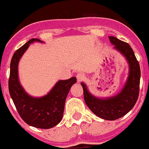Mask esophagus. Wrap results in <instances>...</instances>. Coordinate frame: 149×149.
Returning <instances> with one entry per match:
<instances>
[{
    "label": "esophagus",
    "instance_id": "1",
    "mask_svg": "<svg viewBox=\"0 0 149 149\" xmlns=\"http://www.w3.org/2000/svg\"><path fill=\"white\" fill-rule=\"evenodd\" d=\"M76 77H77V82H82V81H85V79H86V76L83 73H78Z\"/></svg>",
    "mask_w": 149,
    "mask_h": 149
}]
</instances>
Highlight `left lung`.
Listing matches in <instances>:
<instances>
[{
  "label": "left lung",
  "mask_w": 149,
  "mask_h": 149,
  "mask_svg": "<svg viewBox=\"0 0 149 149\" xmlns=\"http://www.w3.org/2000/svg\"><path fill=\"white\" fill-rule=\"evenodd\" d=\"M114 48L125 56L129 64V76L125 86L117 95L100 99L91 95L86 85L81 83L84 101L93 113L105 120H116L127 114L136 104L139 97L140 68L130 45L114 36H109Z\"/></svg>",
  "instance_id": "8db88e82"
}]
</instances>
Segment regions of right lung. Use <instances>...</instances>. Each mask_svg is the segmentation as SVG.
<instances>
[{
  "instance_id": "add662e5",
  "label": "right lung",
  "mask_w": 149,
  "mask_h": 149,
  "mask_svg": "<svg viewBox=\"0 0 149 149\" xmlns=\"http://www.w3.org/2000/svg\"><path fill=\"white\" fill-rule=\"evenodd\" d=\"M38 39H31L15 51L10 63L9 91L18 114L27 125L38 128L54 127L63 118L67 95L77 79L72 77L65 81H59L48 94L42 98H33L25 93L19 84L18 64L30 43Z\"/></svg>"
}]
</instances>
